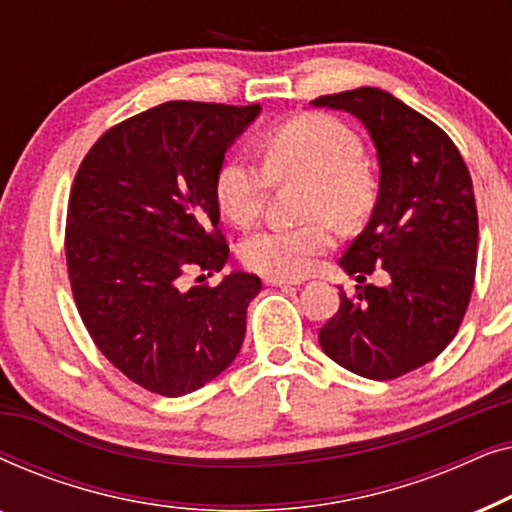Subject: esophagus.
<instances>
[{"instance_id": "1", "label": "esophagus", "mask_w": 512, "mask_h": 512, "mask_svg": "<svg viewBox=\"0 0 512 512\" xmlns=\"http://www.w3.org/2000/svg\"><path fill=\"white\" fill-rule=\"evenodd\" d=\"M263 282L268 286H300L305 282V279H291V277H275V275H268L263 277Z\"/></svg>"}]
</instances>
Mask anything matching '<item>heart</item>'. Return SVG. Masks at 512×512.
<instances>
[{
  "label": "heart",
  "mask_w": 512,
  "mask_h": 512,
  "mask_svg": "<svg viewBox=\"0 0 512 512\" xmlns=\"http://www.w3.org/2000/svg\"><path fill=\"white\" fill-rule=\"evenodd\" d=\"M263 164L235 156L219 167L214 193L219 209L237 226L261 214L270 181L307 179L298 226H270L244 237L240 258L251 270L275 277L307 275L333 247V226H352L373 205V179L363 165V144L338 118L305 114L272 130L261 144Z\"/></svg>",
  "instance_id": "obj_1"
}]
</instances>
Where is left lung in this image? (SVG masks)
Listing matches in <instances>:
<instances>
[{
    "instance_id": "1",
    "label": "left lung",
    "mask_w": 512,
    "mask_h": 512,
    "mask_svg": "<svg viewBox=\"0 0 512 512\" xmlns=\"http://www.w3.org/2000/svg\"><path fill=\"white\" fill-rule=\"evenodd\" d=\"M319 109L347 111L368 130L380 165L373 214L340 268L363 282L387 270V286H340V310L319 331L338 366L394 380L436 359L464 319L478 258V209L468 167L452 139L380 88L324 95Z\"/></svg>"
}]
</instances>
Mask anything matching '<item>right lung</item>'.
<instances>
[{
	"label": "right lung",
	"mask_w": 512,
	"mask_h": 512,
	"mask_svg": "<svg viewBox=\"0 0 512 512\" xmlns=\"http://www.w3.org/2000/svg\"><path fill=\"white\" fill-rule=\"evenodd\" d=\"M258 114L158 104L104 132L76 172L65 235L76 307L97 349L153 394H191L240 354L261 279L233 270L184 289L181 277L228 263L214 181Z\"/></svg>",
	"instance_id": "1"
}]
</instances>
